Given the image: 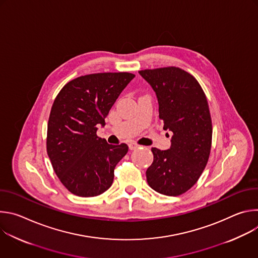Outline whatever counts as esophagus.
Wrapping results in <instances>:
<instances>
[{
    "label": "esophagus",
    "instance_id": "esophagus-1",
    "mask_svg": "<svg viewBox=\"0 0 258 258\" xmlns=\"http://www.w3.org/2000/svg\"><path fill=\"white\" fill-rule=\"evenodd\" d=\"M139 147H140V145H138L137 143H134V142H131V143L128 144V148H130L131 150H135V149L139 148Z\"/></svg>",
    "mask_w": 258,
    "mask_h": 258
}]
</instances>
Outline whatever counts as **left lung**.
Listing matches in <instances>:
<instances>
[{
	"label": "left lung",
	"mask_w": 258,
	"mask_h": 258,
	"mask_svg": "<svg viewBox=\"0 0 258 258\" xmlns=\"http://www.w3.org/2000/svg\"><path fill=\"white\" fill-rule=\"evenodd\" d=\"M156 94L163 130L172 133L168 150L152 148L146 171L148 185L166 196H178L197 182L211 149L212 123L206 96L197 80L178 67L139 71Z\"/></svg>",
	"instance_id": "8db88e82"
}]
</instances>
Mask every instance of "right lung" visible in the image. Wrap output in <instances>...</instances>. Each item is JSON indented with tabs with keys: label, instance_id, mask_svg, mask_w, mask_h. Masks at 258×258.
Returning <instances> with one entry per match:
<instances>
[{
	"label": "right lung",
	"instance_id": "1",
	"mask_svg": "<svg viewBox=\"0 0 258 258\" xmlns=\"http://www.w3.org/2000/svg\"><path fill=\"white\" fill-rule=\"evenodd\" d=\"M135 75L104 72L67 83L49 117L47 152L64 187L81 197H94L111 187L114 168L127 153L126 144L110 145L97 136L99 125Z\"/></svg>",
	"mask_w": 258,
	"mask_h": 258
}]
</instances>
